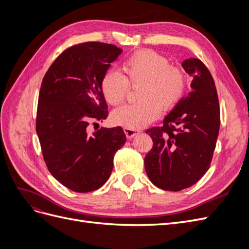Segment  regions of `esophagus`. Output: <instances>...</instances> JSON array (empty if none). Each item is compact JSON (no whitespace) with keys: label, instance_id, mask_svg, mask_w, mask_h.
<instances>
[{"label":"esophagus","instance_id":"esophagus-1","mask_svg":"<svg viewBox=\"0 0 249 249\" xmlns=\"http://www.w3.org/2000/svg\"><path fill=\"white\" fill-rule=\"evenodd\" d=\"M124 134H125V136H126L127 139L134 138L135 136H137V135H138L139 133H141V131H139V130H132V129H127V127H124Z\"/></svg>","mask_w":249,"mask_h":249}]
</instances>
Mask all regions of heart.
<instances>
[{
	"label": "heart",
	"mask_w": 249,
	"mask_h": 249,
	"mask_svg": "<svg viewBox=\"0 0 249 249\" xmlns=\"http://www.w3.org/2000/svg\"><path fill=\"white\" fill-rule=\"evenodd\" d=\"M124 76L108 71L101 81V90L112 106L123 103L130 85L139 86L137 104L124 105L112 112L111 120L117 125L138 130L159 117L161 110L175 108L183 99L187 77L179 66L170 65L168 59L153 50H139L124 59Z\"/></svg>",
	"instance_id": "b5f03b06"
}]
</instances>
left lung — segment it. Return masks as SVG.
<instances>
[{"label":"left lung","instance_id":"1","mask_svg":"<svg viewBox=\"0 0 249 249\" xmlns=\"http://www.w3.org/2000/svg\"><path fill=\"white\" fill-rule=\"evenodd\" d=\"M192 78L191 92L165 117L162 126L146 130L153 148L144 166L152 183L163 190L180 191L208 171L220 126V109L212 74L199 59L182 63Z\"/></svg>","mask_w":249,"mask_h":249}]
</instances>
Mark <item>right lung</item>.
<instances>
[{"mask_svg": "<svg viewBox=\"0 0 249 249\" xmlns=\"http://www.w3.org/2000/svg\"><path fill=\"white\" fill-rule=\"evenodd\" d=\"M122 52L114 44L79 43L62 52L43 77L36 114L42 156L52 176L74 192L106 183L126 140L122 126L87 132L89 123L108 116L101 81Z\"/></svg>", "mask_w": 249, "mask_h": 249, "instance_id": "right-lung-1", "label": "right lung"}]
</instances>
